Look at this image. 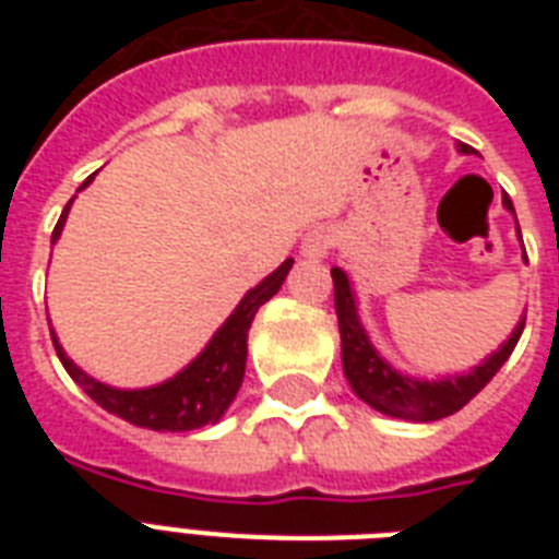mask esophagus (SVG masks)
I'll return each mask as SVG.
<instances>
[{"mask_svg": "<svg viewBox=\"0 0 559 559\" xmlns=\"http://www.w3.org/2000/svg\"><path fill=\"white\" fill-rule=\"evenodd\" d=\"M331 246H333V231L328 226L310 228V231L301 237V254L310 258V261H322V258H328Z\"/></svg>", "mask_w": 559, "mask_h": 559, "instance_id": "esophagus-1", "label": "esophagus"}]
</instances>
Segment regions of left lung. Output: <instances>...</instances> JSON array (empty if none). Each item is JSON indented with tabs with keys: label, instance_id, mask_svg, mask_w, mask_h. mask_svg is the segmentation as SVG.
<instances>
[{
	"label": "left lung",
	"instance_id": "obj_1",
	"mask_svg": "<svg viewBox=\"0 0 559 559\" xmlns=\"http://www.w3.org/2000/svg\"><path fill=\"white\" fill-rule=\"evenodd\" d=\"M459 151L473 153L467 144H459ZM502 202L516 219L513 202L508 197ZM516 237L522 240L520 226H516ZM331 275L336 319H340L342 333V368H345L350 389L373 412L400 417V420H412V424H432V420L455 415L459 408L467 406L469 400L493 380V373L508 362L516 342H520L522 328H525V316H522L511 336L499 345V350H493L476 368H469L464 373H447V377H438V380H420V377H408V373L397 371L380 350L373 348L371 336L359 322L357 296H354L350 278L340 266H333Z\"/></svg>",
	"mask_w": 559,
	"mask_h": 559
}]
</instances>
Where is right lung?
<instances>
[{"instance_id": "right-lung-1", "label": "right lung", "mask_w": 559, "mask_h": 559, "mask_svg": "<svg viewBox=\"0 0 559 559\" xmlns=\"http://www.w3.org/2000/svg\"><path fill=\"white\" fill-rule=\"evenodd\" d=\"M90 182L92 177L78 191H83ZM69 209H72V200L57 219L51 243L60 240ZM289 270H293V258L281 263L278 270L266 275L258 287L249 289L226 322L219 324L217 333L211 336L209 345L182 371H177L165 382H156V385H147V389L107 385V382L95 380L83 368L74 366L72 359L66 357L63 345L57 342L55 331H51L57 357L69 371V377L100 408H107L109 415H118L127 424L153 429V432H191V429H202V426H214L219 417L226 415V408L231 406V400L237 397V389L243 382L246 342H249V328H252L254 313H258V307L266 305L278 293Z\"/></svg>"}]
</instances>
